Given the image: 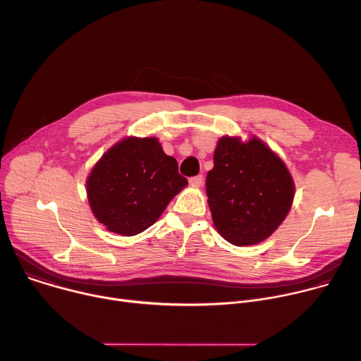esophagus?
I'll return each instance as SVG.
<instances>
[{"instance_id":"esophagus-1","label":"esophagus","mask_w":361,"mask_h":361,"mask_svg":"<svg viewBox=\"0 0 361 361\" xmlns=\"http://www.w3.org/2000/svg\"><path fill=\"white\" fill-rule=\"evenodd\" d=\"M190 184H191V185H194V187H200V185L202 184V176L200 174V176H194V177H191V178H190Z\"/></svg>"}]
</instances>
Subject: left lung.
Segmentation results:
<instances>
[{"label":"left lung","mask_w":361,"mask_h":361,"mask_svg":"<svg viewBox=\"0 0 361 361\" xmlns=\"http://www.w3.org/2000/svg\"><path fill=\"white\" fill-rule=\"evenodd\" d=\"M205 191L224 240L252 245L270 237L290 212L294 183L284 163L259 138L219 140Z\"/></svg>","instance_id":"obj_1"}]
</instances>
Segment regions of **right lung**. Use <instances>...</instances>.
Masks as SVG:
<instances>
[{"label": "right lung", "mask_w": 361, "mask_h": 361, "mask_svg": "<svg viewBox=\"0 0 361 361\" xmlns=\"http://www.w3.org/2000/svg\"><path fill=\"white\" fill-rule=\"evenodd\" d=\"M185 185L177 160L167 156L157 138L130 137L94 166L87 195L101 224L121 235H135L156 223Z\"/></svg>", "instance_id": "obj_1"}]
</instances>
